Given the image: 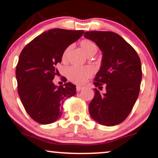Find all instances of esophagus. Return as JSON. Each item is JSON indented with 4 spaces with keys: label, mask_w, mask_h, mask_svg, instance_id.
Here are the masks:
<instances>
[{
    "label": "esophagus",
    "mask_w": 158,
    "mask_h": 158,
    "mask_svg": "<svg viewBox=\"0 0 158 158\" xmlns=\"http://www.w3.org/2000/svg\"><path fill=\"white\" fill-rule=\"evenodd\" d=\"M84 88L83 86H79V85H77V91H80L81 90H82Z\"/></svg>",
    "instance_id": "1"
}]
</instances>
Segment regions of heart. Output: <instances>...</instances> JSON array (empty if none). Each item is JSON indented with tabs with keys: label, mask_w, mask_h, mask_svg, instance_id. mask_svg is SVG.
Segmentation results:
<instances>
[{
	"label": "heart",
	"mask_w": 158,
	"mask_h": 158,
	"mask_svg": "<svg viewBox=\"0 0 158 158\" xmlns=\"http://www.w3.org/2000/svg\"><path fill=\"white\" fill-rule=\"evenodd\" d=\"M80 48L82 51L88 56H92L97 51V46L94 41L89 39H83L80 41ZM71 47L68 46L65 48L61 56L62 61H66ZM93 70L90 67H70L67 70L68 79L76 84H82L88 78L91 77Z\"/></svg>",
	"instance_id": "1"
}]
</instances>
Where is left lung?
<instances>
[{
	"label": "left lung",
	"mask_w": 158,
	"mask_h": 158,
	"mask_svg": "<svg viewBox=\"0 0 158 158\" xmlns=\"http://www.w3.org/2000/svg\"><path fill=\"white\" fill-rule=\"evenodd\" d=\"M85 38L94 41L102 52L100 70L94 78V97L88 109L90 117L99 124L113 126L127 118L139 96L142 68L138 54L118 34L90 31Z\"/></svg>",
	"instance_id": "left-lung-1"
}]
</instances>
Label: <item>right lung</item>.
Listing matches in <instances>:
<instances>
[{
	"instance_id": "obj_1",
	"label": "right lung",
	"mask_w": 158,
	"mask_h": 158,
	"mask_svg": "<svg viewBox=\"0 0 158 158\" xmlns=\"http://www.w3.org/2000/svg\"><path fill=\"white\" fill-rule=\"evenodd\" d=\"M83 33V30L52 29L35 38L20 54L15 70L18 93L35 122L44 125L59 119L65 99L77 93L72 83L57 87L52 79L59 72L56 65L61 61L65 48Z\"/></svg>"
}]
</instances>
